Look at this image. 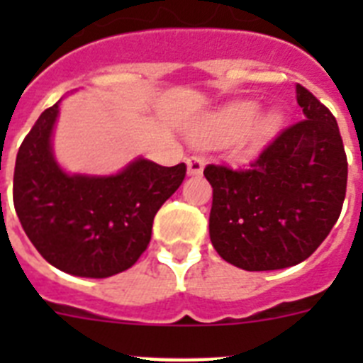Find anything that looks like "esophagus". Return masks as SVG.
Listing matches in <instances>:
<instances>
[{"label":"esophagus","mask_w":363,"mask_h":363,"mask_svg":"<svg viewBox=\"0 0 363 363\" xmlns=\"http://www.w3.org/2000/svg\"><path fill=\"white\" fill-rule=\"evenodd\" d=\"M203 165H205V160L201 158V156H191V158L187 160V172L191 176L201 174V171H203Z\"/></svg>","instance_id":"obj_1"}]
</instances>
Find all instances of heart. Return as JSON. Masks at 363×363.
I'll return each instance as SVG.
<instances>
[{
  "label": "heart",
  "instance_id": "obj_1",
  "mask_svg": "<svg viewBox=\"0 0 363 363\" xmlns=\"http://www.w3.org/2000/svg\"><path fill=\"white\" fill-rule=\"evenodd\" d=\"M258 118V105L252 101H242L227 107L220 112L216 118L209 123V127L201 133L205 140H214V142H233L238 140L243 134L248 133L252 123ZM281 123V118L278 112H269L264 118H259L257 125L249 133V140L252 143H262L272 134L277 133Z\"/></svg>",
  "mask_w": 363,
  "mask_h": 363
}]
</instances>
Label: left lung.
Wrapping results in <instances>:
<instances>
[{"mask_svg":"<svg viewBox=\"0 0 363 363\" xmlns=\"http://www.w3.org/2000/svg\"><path fill=\"white\" fill-rule=\"evenodd\" d=\"M303 120L281 130L247 169L207 165L209 234L221 258L245 271H277L309 258L331 233L347 189L338 123L296 85Z\"/></svg>","mask_w":363,"mask_h":363,"instance_id":"left-lung-1","label":"left lung"}]
</instances>
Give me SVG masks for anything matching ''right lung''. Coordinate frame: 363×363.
I'll return each mask as SVG.
<instances>
[{"mask_svg":"<svg viewBox=\"0 0 363 363\" xmlns=\"http://www.w3.org/2000/svg\"><path fill=\"white\" fill-rule=\"evenodd\" d=\"M57 112L60 101L41 112L19 147L16 214L50 265L74 277H112L143 255L154 216L182 185L187 167L138 158L114 176L67 174L50 147Z\"/></svg>","mask_w":363,"mask_h":363,"instance_id":"right-lung-1","label":"right lung"}]
</instances>
